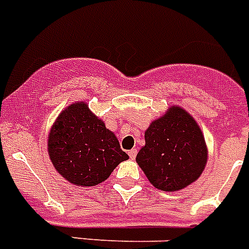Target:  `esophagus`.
Here are the masks:
<instances>
[{"mask_svg": "<svg viewBox=\"0 0 249 249\" xmlns=\"http://www.w3.org/2000/svg\"><path fill=\"white\" fill-rule=\"evenodd\" d=\"M128 156H129V158H131V160H135L136 156H137V149H136V148L129 149V151H128Z\"/></svg>", "mask_w": 249, "mask_h": 249, "instance_id": "obj_1", "label": "esophagus"}]
</instances>
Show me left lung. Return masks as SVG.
Wrapping results in <instances>:
<instances>
[{
    "mask_svg": "<svg viewBox=\"0 0 249 249\" xmlns=\"http://www.w3.org/2000/svg\"><path fill=\"white\" fill-rule=\"evenodd\" d=\"M146 146L136 160L158 190L175 192L201 176L207 147L196 121L181 107H172L152 122L144 133Z\"/></svg>",
    "mask_w": 249,
    "mask_h": 249,
    "instance_id": "1",
    "label": "left lung"
}]
</instances>
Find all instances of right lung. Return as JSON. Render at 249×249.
Here are the masks:
<instances>
[{"label": "right lung", "instance_id": "right-lung-1", "mask_svg": "<svg viewBox=\"0 0 249 249\" xmlns=\"http://www.w3.org/2000/svg\"><path fill=\"white\" fill-rule=\"evenodd\" d=\"M54 168L77 186H96L128 160L118 140L86 103H73L59 114L48 137Z\"/></svg>", "mask_w": 249, "mask_h": 249}]
</instances>
